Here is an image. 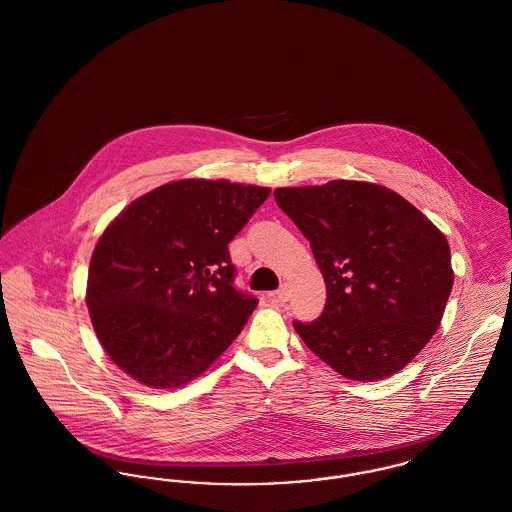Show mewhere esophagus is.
<instances>
[{
    "label": "esophagus",
    "mask_w": 512,
    "mask_h": 512,
    "mask_svg": "<svg viewBox=\"0 0 512 512\" xmlns=\"http://www.w3.org/2000/svg\"><path fill=\"white\" fill-rule=\"evenodd\" d=\"M268 299H270V301H276V303H284V301L290 299V290H288V288H280V290H276V292H270L268 293Z\"/></svg>",
    "instance_id": "1"
}]
</instances>
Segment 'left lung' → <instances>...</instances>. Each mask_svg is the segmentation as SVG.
I'll list each match as a JSON object with an SVG mask.
<instances>
[{"label":"left lung","instance_id":"1","mask_svg":"<svg viewBox=\"0 0 512 512\" xmlns=\"http://www.w3.org/2000/svg\"><path fill=\"white\" fill-rule=\"evenodd\" d=\"M278 207L309 240L326 284L322 315L293 322L341 376L388 378L432 340L453 288L445 236L390 188L332 180L278 188Z\"/></svg>","mask_w":512,"mask_h":512}]
</instances>
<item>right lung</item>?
<instances>
[{"mask_svg":"<svg viewBox=\"0 0 512 512\" xmlns=\"http://www.w3.org/2000/svg\"><path fill=\"white\" fill-rule=\"evenodd\" d=\"M270 188L178 180L132 201L101 234L86 305L111 361L136 382L174 390L236 340L257 297L234 288L228 244Z\"/></svg>","mask_w":512,"mask_h":512,"instance_id":"right-lung-1","label":"right lung"}]
</instances>
